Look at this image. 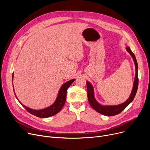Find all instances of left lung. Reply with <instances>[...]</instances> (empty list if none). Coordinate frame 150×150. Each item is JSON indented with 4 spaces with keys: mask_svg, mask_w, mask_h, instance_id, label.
<instances>
[{
    "mask_svg": "<svg viewBox=\"0 0 150 150\" xmlns=\"http://www.w3.org/2000/svg\"><path fill=\"white\" fill-rule=\"evenodd\" d=\"M126 50L130 54L132 57L134 62L135 67H136V75L134 78V81L133 83V87L131 91V93L129 96V97L126 100L124 103H121L120 105H102L100 104L96 100L95 97H94V91L93 88L92 84L89 82L86 81V84H87V91H88V101L89 102V104L92 106V108L95 109L97 112L98 113L103 114L106 116H113L119 114L123 110L128 106L132 100L135 97L136 94L137 88H138V84H139V79H138V64L137 62L136 58L134 54L132 53L131 50L130 49L128 46L126 47Z\"/></svg>",
    "mask_w": 150,
    "mask_h": 150,
    "instance_id": "1",
    "label": "left lung"
}]
</instances>
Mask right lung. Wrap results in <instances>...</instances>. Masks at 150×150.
Segmentation results:
<instances>
[{"mask_svg": "<svg viewBox=\"0 0 150 150\" xmlns=\"http://www.w3.org/2000/svg\"><path fill=\"white\" fill-rule=\"evenodd\" d=\"M13 75H14V74H13V76H12L13 80V76H14ZM75 80V79H72V80H71L69 81H67L65 83L63 84L59 91L57 99L54 101V103L50 106L45 108L42 109H40V110L33 109H31L30 108L27 107L25 105H23L17 98L16 95L15 94V92H14L16 97L17 98V99L19 101V103L29 113L33 114L36 117H38L47 118V117H51L55 114H57L58 112H59L61 111V109L62 108L63 106H64V105L65 104L66 100L67 90L69 88V86L72 84V83L73 82H74ZM13 90H14V88H13Z\"/></svg>", "mask_w": 150, "mask_h": 150, "instance_id": "right-lung-1", "label": "right lung"}]
</instances>
